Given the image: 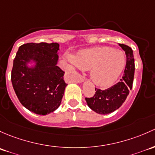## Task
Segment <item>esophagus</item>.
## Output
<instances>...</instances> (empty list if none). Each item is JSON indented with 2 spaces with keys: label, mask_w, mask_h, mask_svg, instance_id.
<instances>
[{
  "label": "esophagus",
  "mask_w": 155,
  "mask_h": 155,
  "mask_svg": "<svg viewBox=\"0 0 155 155\" xmlns=\"http://www.w3.org/2000/svg\"><path fill=\"white\" fill-rule=\"evenodd\" d=\"M85 81V78H84V77H83V76H79V78H78L77 80H76V81H77V82H83V81Z\"/></svg>",
  "instance_id": "esophagus-1"
}]
</instances>
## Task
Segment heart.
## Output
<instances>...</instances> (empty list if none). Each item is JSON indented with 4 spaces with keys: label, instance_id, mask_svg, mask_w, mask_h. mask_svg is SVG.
I'll return each instance as SVG.
<instances>
[{
    "label": "heart",
    "instance_id": "b5f03b06",
    "mask_svg": "<svg viewBox=\"0 0 155 155\" xmlns=\"http://www.w3.org/2000/svg\"><path fill=\"white\" fill-rule=\"evenodd\" d=\"M73 68L89 70L92 81L99 87H109L118 79L126 65L125 54L109 46L83 49L68 55Z\"/></svg>",
    "mask_w": 155,
    "mask_h": 155
}]
</instances>
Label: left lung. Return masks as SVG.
Segmentation results:
<instances>
[{
  "mask_svg": "<svg viewBox=\"0 0 155 155\" xmlns=\"http://www.w3.org/2000/svg\"><path fill=\"white\" fill-rule=\"evenodd\" d=\"M119 45L125 51L127 57L122 78L119 82L108 89L95 88V93L93 96L85 98L89 107L99 114H108L120 107L133 87L135 70L133 51L126 45L119 44Z\"/></svg>",
  "mask_w": 155,
  "mask_h": 155,
  "instance_id": "left-lung-1",
  "label": "left lung"
}]
</instances>
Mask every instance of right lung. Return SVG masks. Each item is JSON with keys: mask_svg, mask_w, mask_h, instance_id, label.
<instances>
[{"mask_svg": "<svg viewBox=\"0 0 155 155\" xmlns=\"http://www.w3.org/2000/svg\"><path fill=\"white\" fill-rule=\"evenodd\" d=\"M60 45L57 42H30L19 47L13 60L11 81L19 101L27 109L46 115L59 107L67 84L64 71L57 66ZM35 59L34 69L25 65Z\"/></svg>", "mask_w": 155, "mask_h": 155, "instance_id": "add662e5", "label": "right lung"}]
</instances>
